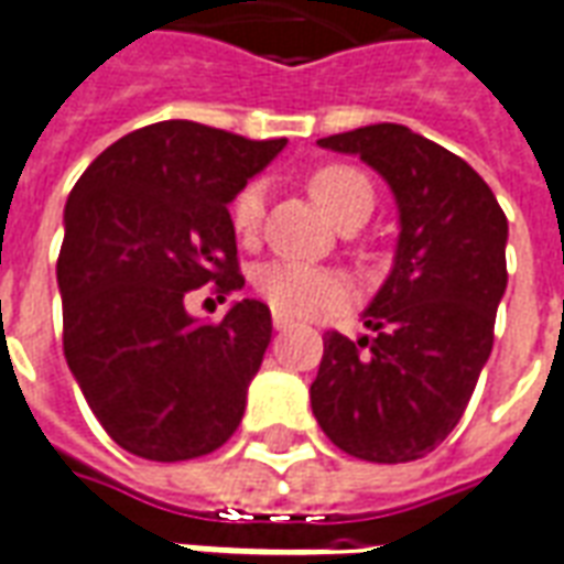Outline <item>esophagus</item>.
<instances>
[{"instance_id": "esophagus-1", "label": "esophagus", "mask_w": 564, "mask_h": 564, "mask_svg": "<svg viewBox=\"0 0 564 564\" xmlns=\"http://www.w3.org/2000/svg\"><path fill=\"white\" fill-rule=\"evenodd\" d=\"M291 325H294V322H291L289 315H282V313L273 315V327H275V330H289Z\"/></svg>"}]
</instances>
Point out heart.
<instances>
[{"mask_svg":"<svg viewBox=\"0 0 564 564\" xmlns=\"http://www.w3.org/2000/svg\"><path fill=\"white\" fill-rule=\"evenodd\" d=\"M310 191L315 203L337 221L339 227L361 225L373 209V185L361 170L346 163H327L310 175ZM267 187L263 182H251L237 194L230 206V221L242 239H251L261 230ZM254 289L275 313L282 315H313L325 306H339L349 297L346 282L330 270L310 267L301 261H270L258 267Z\"/></svg>","mask_w":564,"mask_h":564,"instance_id":"1","label":"heart"}]
</instances>
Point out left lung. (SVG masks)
<instances>
[{"instance_id":"1","label":"left lung","mask_w":564,"mask_h":564,"mask_svg":"<svg viewBox=\"0 0 564 564\" xmlns=\"http://www.w3.org/2000/svg\"><path fill=\"white\" fill-rule=\"evenodd\" d=\"M382 175L398 203L391 270L361 318L330 330L310 401L343 453L398 465L429 455L458 425L492 352L507 289V218L462 158L401 123L318 139Z\"/></svg>"}]
</instances>
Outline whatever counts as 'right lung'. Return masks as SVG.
<instances>
[{"mask_svg": "<svg viewBox=\"0 0 564 564\" xmlns=\"http://www.w3.org/2000/svg\"><path fill=\"white\" fill-rule=\"evenodd\" d=\"M282 148L285 139L161 121L106 148L72 187L57 261L63 352L127 453L185 462L239 429L273 337L270 310L242 297L206 325L185 294L246 285L227 206Z\"/></svg>", "mask_w": 564, "mask_h": 564, "instance_id": "1", "label": "right lung"}]
</instances>
